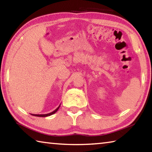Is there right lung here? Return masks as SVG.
I'll return each instance as SVG.
<instances>
[{
	"mask_svg": "<svg viewBox=\"0 0 152 152\" xmlns=\"http://www.w3.org/2000/svg\"><path fill=\"white\" fill-rule=\"evenodd\" d=\"M60 104L59 105V107H58L56 110H53V111L51 112V113H48V114H42V115H39V114H37H37H31V115H33V116H35V117H48V116H50V115H51L54 114V113H56V112H57L58 110L59 109V108H60Z\"/></svg>",
	"mask_w": 152,
	"mask_h": 152,
	"instance_id": "obj_1",
	"label": "right lung"
}]
</instances>
